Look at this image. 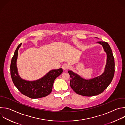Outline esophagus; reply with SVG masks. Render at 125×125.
Masks as SVG:
<instances>
[{"mask_svg": "<svg viewBox=\"0 0 125 125\" xmlns=\"http://www.w3.org/2000/svg\"><path fill=\"white\" fill-rule=\"evenodd\" d=\"M69 65L67 64H64L62 66V68L64 70H67L69 69Z\"/></svg>", "mask_w": 125, "mask_h": 125, "instance_id": "1", "label": "esophagus"}]
</instances>
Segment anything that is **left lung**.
<instances>
[{"label":"left lung","instance_id":"obj_1","mask_svg":"<svg viewBox=\"0 0 125 125\" xmlns=\"http://www.w3.org/2000/svg\"><path fill=\"white\" fill-rule=\"evenodd\" d=\"M101 45L106 53L107 59L104 72L102 74L91 79H86L81 77L72 70H69L70 86L77 94L91 97L102 93L110 84L114 74V59L112 50L105 42H97Z\"/></svg>","mask_w":125,"mask_h":125}]
</instances>
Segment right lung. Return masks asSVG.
<instances>
[{
	"mask_svg": "<svg viewBox=\"0 0 125 125\" xmlns=\"http://www.w3.org/2000/svg\"><path fill=\"white\" fill-rule=\"evenodd\" d=\"M20 44L17 48L12 59L10 70L11 75L15 86L24 95L31 98L38 99L46 97L52 92L54 80L63 72V69L50 71L45 75L36 80L29 81L22 79L18 73L17 60Z\"/></svg>",
	"mask_w": 125,
	"mask_h": 125,
	"instance_id": "obj_1",
	"label": "right lung"
}]
</instances>
